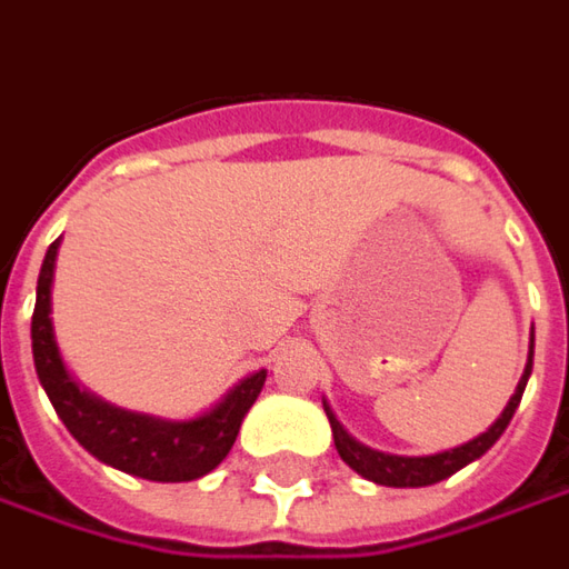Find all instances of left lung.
<instances>
[{
  "mask_svg": "<svg viewBox=\"0 0 569 569\" xmlns=\"http://www.w3.org/2000/svg\"><path fill=\"white\" fill-rule=\"evenodd\" d=\"M530 371H532V347H530V359H527V368H523V378L517 383L515 397L508 399V406L501 411L499 418H496V425L489 427L487 433H480L477 440L465 442V446H456V449H449V452H437V456H387V452H378V449H368L362 442H356L340 427V421L335 418V411L331 406L325 402V415H328V421H331V433H335V446L340 458L350 465L352 471L362 473L366 480L371 483H381V487H430V483H440L446 477H452L456 471H461L465 465H471L477 458L487 452L492 442L499 440L501 433H505V427L511 425V418H515L517 406H520V397H523V390H527V381H530Z\"/></svg>",
  "mask_w": 569,
  "mask_h": 569,
  "instance_id": "1",
  "label": "left lung"
}]
</instances>
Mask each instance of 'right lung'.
Listing matches in <instances>:
<instances>
[{"instance_id": "right-lung-1", "label": "right lung", "mask_w": 569, "mask_h": 569, "mask_svg": "<svg viewBox=\"0 0 569 569\" xmlns=\"http://www.w3.org/2000/svg\"><path fill=\"white\" fill-rule=\"evenodd\" d=\"M58 244L61 238L46 250L37 281V309L30 322L33 366L58 418L64 421L73 440L80 442L86 452H92L98 461L132 477L154 480V483H186L213 471L219 461L229 456L244 415L260 397L266 368L244 378L234 390H229V397L219 406L191 421H163V418H151L139 411L117 409L86 393L80 383L70 378L54 343L52 278Z\"/></svg>"}]
</instances>
